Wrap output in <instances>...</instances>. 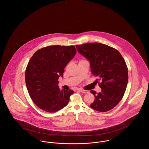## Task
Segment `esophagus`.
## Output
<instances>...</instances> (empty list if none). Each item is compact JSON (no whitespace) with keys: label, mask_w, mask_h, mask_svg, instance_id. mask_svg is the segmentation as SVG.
Returning <instances> with one entry per match:
<instances>
[{"label":"esophagus","mask_w":149,"mask_h":149,"mask_svg":"<svg viewBox=\"0 0 149 149\" xmlns=\"http://www.w3.org/2000/svg\"><path fill=\"white\" fill-rule=\"evenodd\" d=\"M79 91H80V92L83 93H87L89 92V91H88L86 90H84V89H79Z\"/></svg>","instance_id":"34e87169"}]
</instances>
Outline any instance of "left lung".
Masks as SVG:
<instances>
[{"mask_svg": "<svg viewBox=\"0 0 149 149\" xmlns=\"http://www.w3.org/2000/svg\"><path fill=\"white\" fill-rule=\"evenodd\" d=\"M76 47L90 62L92 73L101 81V92L91 91L95 99L90 107L103 112L113 109L123 97L127 85L128 69L123 57L115 49L100 43H87Z\"/></svg>", "mask_w": 149, "mask_h": 149, "instance_id": "left-lung-1", "label": "left lung"}]
</instances>
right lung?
Returning <instances> with one entry per match:
<instances>
[{
	"label": "right lung",
	"instance_id": "right-lung-1",
	"mask_svg": "<svg viewBox=\"0 0 149 149\" xmlns=\"http://www.w3.org/2000/svg\"><path fill=\"white\" fill-rule=\"evenodd\" d=\"M74 46L54 45L37 51L26 69L25 80L31 98L40 109L56 112L66 106L72 90H60L58 84L64 69L75 55Z\"/></svg>",
	"mask_w": 149,
	"mask_h": 149
}]
</instances>
